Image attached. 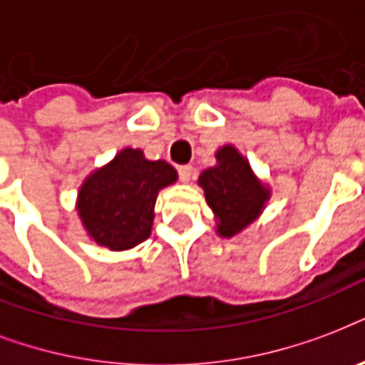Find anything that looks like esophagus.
I'll list each match as a JSON object with an SVG mask.
<instances>
[{
    "label": "esophagus",
    "mask_w": 365,
    "mask_h": 365,
    "mask_svg": "<svg viewBox=\"0 0 365 365\" xmlns=\"http://www.w3.org/2000/svg\"><path fill=\"white\" fill-rule=\"evenodd\" d=\"M178 174H180V180H182L183 183L191 182V178H193V166L191 165H183L178 168Z\"/></svg>",
    "instance_id": "1"
}]
</instances>
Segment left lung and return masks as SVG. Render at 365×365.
<instances>
[{"instance_id": "8db88e82", "label": "left lung", "mask_w": 365, "mask_h": 365, "mask_svg": "<svg viewBox=\"0 0 365 365\" xmlns=\"http://www.w3.org/2000/svg\"><path fill=\"white\" fill-rule=\"evenodd\" d=\"M199 185L222 239H233L250 227L271 199V187L255 176L248 159L231 143L217 149L216 165L200 172Z\"/></svg>"}]
</instances>
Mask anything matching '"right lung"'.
Segmentation results:
<instances>
[{"mask_svg":"<svg viewBox=\"0 0 365 365\" xmlns=\"http://www.w3.org/2000/svg\"><path fill=\"white\" fill-rule=\"evenodd\" d=\"M166 160L145 159L142 149L125 148L83 180L76 208L88 239L111 252H125L148 239L160 189L176 183Z\"/></svg>","mask_w":365,"mask_h":365,"instance_id":"obj_1","label":"right lung"}]
</instances>
